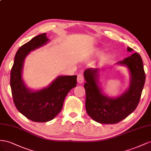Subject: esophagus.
<instances>
[{"instance_id": "34e87169", "label": "esophagus", "mask_w": 151, "mask_h": 151, "mask_svg": "<svg viewBox=\"0 0 151 151\" xmlns=\"http://www.w3.org/2000/svg\"><path fill=\"white\" fill-rule=\"evenodd\" d=\"M77 81L79 83H82L84 81V77L81 74H79L78 75V77H77Z\"/></svg>"}]
</instances>
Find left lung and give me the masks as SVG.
Wrapping results in <instances>:
<instances>
[{
  "mask_svg": "<svg viewBox=\"0 0 151 151\" xmlns=\"http://www.w3.org/2000/svg\"><path fill=\"white\" fill-rule=\"evenodd\" d=\"M128 52L133 49L127 47ZM116 64L127 68L130 74L128 88L122 94L111 97L103 92L100 83L101 70L89 68L84 71L86 92L85 107L94 121L104 124H114L126 118L139 104L145 81L143 61L138 53L118 61Z\"/></svg>",
  "mask_w": 151,
  "mask_h": 151,
  "instance_id": "8db88e82",
  "label": "left lung"
}]
</instances>
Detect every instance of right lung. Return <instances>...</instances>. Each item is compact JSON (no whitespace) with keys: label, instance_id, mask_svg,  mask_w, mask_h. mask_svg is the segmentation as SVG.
Segmentation results:
<instances>
[{"label":"right lung","instance_id":"right-lung-1","mask_svg":"<svg viewBox=\"0 0 151 151\" xmlns=\"http://www.w3.org/2000/svg\"><path fill=\"white\" fill-rule=\"evenodd\" d=\"M46 33L38 35L17 51L11 71L10 85L17 109L25 117L35 122L53 119L61 111L64 99L76 86V75L59 76L46 87L34 90L28 88L23 79L24 60L30 52L49 42Z\"/></svg>","mask_w":151,"mask_h":151}]
</instances>
